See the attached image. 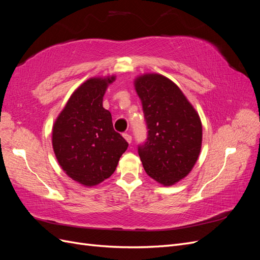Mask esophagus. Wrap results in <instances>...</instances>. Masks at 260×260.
I'll return each mask as SVG.
<instances>
[{
	"label": "esophagus",
	"instance_id": "34e87169",
	"mask_svg": "<svg viewBox=\"0 0 260 260\" xmlns=\"http://www.w3.org/2000/svg\"><path fill=\"white\" fill-rule=\"evenodd\" d=\"M123 138H124V140L127 141L128 143H131V141H132V137L129 135V133H123Z\"/></svg>",
	"mask_w": 260,
	"mask_h": 260
}]
</instances>
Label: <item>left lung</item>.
I'll return each mask as SVG.
<instances>
[{
	"label": "left lung",
	"instance_id": "1",
	"mask_svg": "<svg viewBox=\"0 0 260 260\" xmlns=\"http://www.w3.org/2000/svg\"><path fill=\"white\" fill-rule=\"evenodd\" d=\"M147 125L146 142L138 152L146 174L162 185L185 178L199 158L202 122L179 86L158 74L135 80Z\"/></svg>",
	"mask_w": 260,
	"mask_h": 260
}]
</instances>
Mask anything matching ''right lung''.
Instances as JSON below:
<instances>
[{"instance_id": "obj_1", "label": "right lung", "mask_w": 260, "mask_h": 260, "mask_svg": "<svg viewBox=\"0 0 260 260\" xmlns=\"http://www.w3.org/2000/svg\"><path fill=\"white\" fill-rule=\"evenodd\" d=\"M115 76L90 78L69 98L55 120L52 144L61 169L85 186L111 177L128 142L113 127L103 96Z\"/></svg>"}]
</instances>
